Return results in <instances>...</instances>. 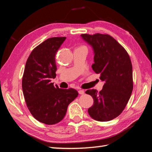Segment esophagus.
<instances>
[{
    "label": "esophagus",
    "instance_id": "1",
    "mask_svg": "<svg viewBox=\"0 0 152 152\" xmlns=\"http://www.w3.org/2000/svg\"><path fill=\"white\" fill-rule=\"evenodd\" d=\"M78 92L79 94H80V95H83V94H85V91H84L83 90H79Z\"/></svg>",
    "mask_w": 152,
    "mask_h": 152
}]
</instances>
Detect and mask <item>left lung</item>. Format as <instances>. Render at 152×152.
I'll list each match as a JSON object with an SVG mask.
<instances>
[{"instance_id":"obj_1","label":"left lung","mask_w":152,"mask_h":152,"mask_svg":"<svg viewBox=\"0 0 152 152\" xmlns=\"http://www.w3.org/2000/svg\"><path fill=\"white\" fill-rule=\"evenodd\" d=\"M92 47L94 63L92 69L104 82L102 90H88L94 104L88 112L93 119L107 122L118 116L129 101L133 88V68L126 50L109 34H81Z\"/></svg>"}]
</instances>
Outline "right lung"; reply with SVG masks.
<instances>
[{"mask_svg": "<svg viewBox=\"0 0 152 152\" xmlns=\"http://www.w3.org/2000/svg\"><path fill=\"white\" fill-rule=\"evenodd\" d=\"M66 37H54L33 49L26 60L22 79L25 102L34 118L48 125L60 122L69 104L78 96L75 89H62L50 83L56 77L55 56Z\"/></svg>", "mask_w": 152, "mask_h": 152, "instance_id": "obj_1", "label": "right lung"}]
</instances>
